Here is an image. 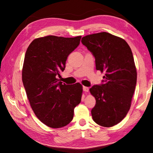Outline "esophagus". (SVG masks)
<instances>
[{"mask_svg": "<svg viewBox=\"0 0 153 153\" xmlns=\"http://www.w3.org/2000/svg\"><path fill=\"white\" fill-rule=\"evenodd\" d=\"M83 90L84 92H88L89 91V88L86 86H83Z\"/></svg>", "mask_w": 153, "mask_h": 153, "instance_id": "obj_1", "label": "esophagus"}]
</instances>
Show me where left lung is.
<instances>
[{
    "label": "left lung",
    "mask_w": 153,
    "mask_h": 153,
    "mask_svg": "<svg viewBox=\"0 0 153 153\" xmlns=\"http://www.w3.org/2000/svg\"><path fill=\"white\" fill-rule=\"evenodd\" d=\"M81 42L94 56L97 70L105 73L102 84L90 88L96 99L92 119L98 125L112 127L131 106L137 80L132 52L123 39L107 32L86 36Z\"/></svg>",
    "instance_id": "left-lung-1"
}]
</instances>
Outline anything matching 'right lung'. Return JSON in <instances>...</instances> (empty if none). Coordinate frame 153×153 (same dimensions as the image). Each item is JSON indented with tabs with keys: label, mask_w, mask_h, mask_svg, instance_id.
<instances>
[{
	"label": "right lung",
	"mask_w": 153,
	"mask_h": 153,
	"mask_svg": "<svg viewBox=\"0 0 153 153\" xmlns=\"http://www.w3.org/2000/svg\"><path fill=\"white\" fill-rule=\"evenodd\" d=\"M81 38H38L31 42L25 53L22 69L24 88L36 116L50 128H62L70 123L74 108L81 102L79 83L67 85L57 79L65 68L67 56L78 46Z\"/></svg>",
	"instance_id": "right-lung-1"
}]
</instances>
